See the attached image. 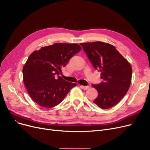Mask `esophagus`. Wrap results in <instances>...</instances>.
Instances as JSON below:
<instances>
[{"label": "esophagus", "mask_w": 150, "mask_h": 150, "mask_svg": "<svg viewBox=\"0 0 150 150\" xmlns=\"http://www.w3.org/2000/svg\"><path fill=\"white\" fill-rule=\"evenodd\" d=\"M81 87L82 89L87 90V89H88L89 88V86H81Z\"/></svg>", "instance_id": "esophagus-1"}]
</instances>
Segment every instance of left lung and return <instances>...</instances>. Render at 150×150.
Masks as SVG:
<instances>
[{
	"mask_svg": "<svg viewBox=\"0 0 150 150\" xmlns=\"http://www.w3.org/2000/svg\"><path fill=\"white\" fill-rule=\"evenodd\" d=\"M103 81L92 87L98 96L93 102L102 109L117 105L130 86L132 68L114 46L101 42L80 43Z\"/></svg>",
	"mask_w": 150,
	"mask_h": 150,
	"instance_id": "obj_1",
	"label": "left lung"
}]
</instances>
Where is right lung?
Here are the masks:
<instances>
[{
	"label": "right lung",
	"instance_id": "1",
	"mask_svg": "<svg viewBox=\"0 0 150 150\" xmlns=\"http://www.w3.org/2000/svg\"><path fill=\"white\" fill-rule=\"evenodd\" d=\"M78 44L56 43L31 54L23 68V79L28 94L40 106L51 108L63 100L76 83L59 76L61 68L79 52Z\"/></svg>",
	"mask_w": 150,
	"mask_h": 150
}]
</instances>
